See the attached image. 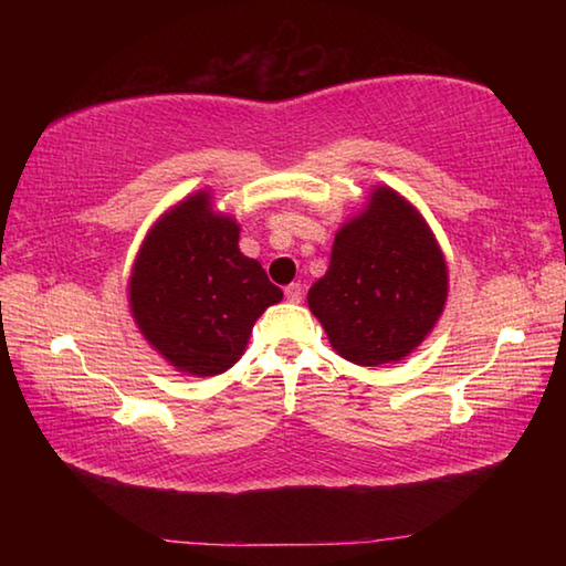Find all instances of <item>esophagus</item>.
Returning a JSON list of instances; mask_svg holds the SVG:
<instances>
[{
	"mask_svg": "<svg viewBox=\"0 0 566 566\" xmlns=\"http://www.w3.org/2000/svg\"><path fill=\"white\" fill-rule=\"evenodd\" d=\"M284 296H286V300H290V302H302V284L292 282V284L284 290Z\"/></svg>",
	"mask_w": 566,
	"mask_h": 566,
	"instance_id": "1",
	"label": "esophagus"
}]
</instances>
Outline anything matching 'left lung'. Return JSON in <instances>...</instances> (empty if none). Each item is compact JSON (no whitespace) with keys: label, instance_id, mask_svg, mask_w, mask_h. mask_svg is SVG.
I'll list each match as a JSON object with an SVG mask.
<instances>
[{"label":"left lung","instance_id":"1","mask_svg":"<svg viewBox=\"0 0 566 566\" xmlns=\"http://www.w3.org/2000/svg\"><path fill=\"white\" fill-rule=\"evenodd\" d=\"M447 300V264L417 209L387 187L344 224L327 274L306 302L344 359L399 361L432 332Z\"/></svg>","mask_w":566,"mask_h":566}]
</instances>
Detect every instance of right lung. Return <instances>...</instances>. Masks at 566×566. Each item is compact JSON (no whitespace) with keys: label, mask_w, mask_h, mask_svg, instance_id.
<instances>
[{"label":"right lung","mask_w":566,"mask_h":566,"mask_svg":"<svg viewBox=\"0 0 566 566\" xmlns=\"http://www.w3.org/2000/svg\"><path fill=\"white\" fill-rule=\"evenodd\" d=\"M280 300L262 264L239 252L234 219L214 214L207 191L151 227L129 282L142 334L171 367L197 377L232 367L254 322Z\"/></svg>","instance_id":"add662e5"}]
</instances>
